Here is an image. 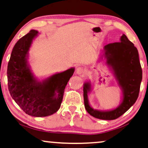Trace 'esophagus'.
I'll use <instances>...</instances> for the list:
<instances>
[{"mask_svg":"<svg viewBox=\"0 0 148 148\" xmlns=\"http://www.w3.org/2000/svg\"><path fill=\"white\" fill-rule=\"evenodd\" d=\"M84 70L82 67H78L76 70V72L77 74H82L84 73Z\"/></svg>","mask_w":148,"mask_h":148,"instance_id":"esophagus-1","label":"esophagus"}]
</instances>
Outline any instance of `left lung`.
<instances>
[{
  "label": "left lung",
  "instance_id": "left-lung-1",
  "mask_svg": "<svg viewBox=\"0 0 148 148\" xmlns=\"http://www.w3.org/2000/svg\"><path fill=\"white\" fill-rule=\"evenodd\" d=\"M103 53V56L107 59V64L121 89V101L114 109L109 111L94 109L89 104L88 97L92 90V85L90 82H86L83 86L84 106L87 112L95 118L113 120L124 114L136 103L142 80V70L137 49L125 34L121 37L119 42L105 45Z\"/></svg>",
  "mask_w": 148,
  "mask_h": 148
}]
</instances>
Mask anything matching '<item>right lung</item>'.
Wrapping results in <instances>:
<instances>
[{
    "mask_svg": "<svg viewBox=\"0 0 148 148\" xmlns=\"http://www.w3.org/2000/svg\"><path fill=\"white\" fill-rule=\"evenodd\" d=\"M38 33L31 30L14 45L8 63L7 79L10 95L21 109L29 115L41 117L53 115L60 109L74 68L38 80L28 62L29 51Z\"/></svg>",
    "mask_w": 148,
    "mask_h": 148,
    "instance_id": "right-lung-1",
    "label": "right lung"
}]
</instances>
